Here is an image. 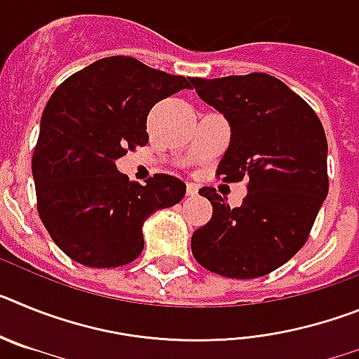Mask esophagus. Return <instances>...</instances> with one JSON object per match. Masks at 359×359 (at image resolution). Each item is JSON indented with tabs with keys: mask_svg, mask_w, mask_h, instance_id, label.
<instances>
[{
	"mask_svg": "<svg viewBox=\"0 0 359 359\" xmlns=\"http://www.w3.org/2000/svg\"><path fill=\"white\" fill-rule=\"evenodd\" d=\"M187 194H189L190 198H194V196H198V187H196L194 183H189V185H187Z\"/></svg>",
	"mask_w": 359,
	"mask_h": 359,
	"instance_id": "34e87169",
	"label": "esophagus"
}]
</instances>
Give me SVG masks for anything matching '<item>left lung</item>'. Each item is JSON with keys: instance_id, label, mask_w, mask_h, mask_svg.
Returning <instances> with one entry per match:
<instances>
[{"instance_id": "8db88e82", "label": "left lung", "mask_w": 359, "mask_h": 359, "mask_svg": "<svg viewBox=\"0 0 359 359\" xmlns=\"http://www.w3.org/2000/svg\"><path fill=\"white\" fill-rule=\"evenodd\" d=\"M190 82L230 123L217 177L226 183L250 177L237 208L214 187L199 190L210 201L212 219L192 233V255L223 277H264L306 244L327 198L325 131L313 107L268 73Z\"/></svg>"}]
</instances>
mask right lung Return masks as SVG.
I'll return each mask as SVG.
<instances>
[{
	"label": "right lung",
	"mask_w": 359,
	"mask_h": 359,
	"mask_svg": "<svg viewBox=\"0 0 359 359\" xmlns=\"http://www.w3.org/2000/svg\"><path fill=\"white\" fill-rule=\"evenodd\" d=\"M189 81L113 55L53 91L41 116L32 174L41 221L69 259L88 268L129 264L144 250L145 219L182 201L187 185L180 177L154 174L140 185L120 174L115 161L147 144L149 111L190 88Z\"/></svg>",
	"instance_id": "obj_1"
}]
</instances>
